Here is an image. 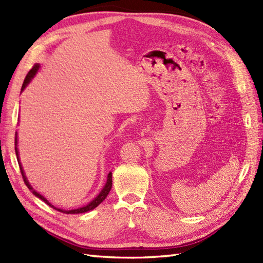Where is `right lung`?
I'll list each match as a JSON object with an SVG mask.
<instances>
[{"instance_id": "1", "label": "right lung", "mask_w": 263, "mask_h": 263, "mask_svg": "<svg viewBox=\"0 0 263 263\" xmlns=\"http://www.w3.org/2000/svg\"><path fill=\"white\" fill-rule=\"evenodd\" d=\"M39 69H40V64H39V63H36V64H34V66H33L32 69L30 70V72L28 73V76L25 77V80H24L23 85H22V89H21L22 91L25 89L26 86H28V84L31 82V80L35 77V74L37 73ZM15 153H16L17 162H18V165H20V170H21L22 177H23V180H24V182H25L26 186L29 187V190H31V192H32L33 194H34V196H35L36 198L41 199V200H42V201H44L45 203L48 204L49 206H51V208H53V209H55L57 211L63 212V213H66V214H78V213H84V212H87V211H91V210H93V209H96V208L101 203V202L104 201V199L107 197V194H109V192H110V190H111V187H112V172H109V174H107L106 183H105V185L103 186V189L101 190V192L98 194L97 198H94V199L90 202V203H87L86 205H84V206H82V208L73 209V210H63V209L55 208L54 205L51 204L50 202H49V200L46 199V198H44V196H42L41 193H39L37 191H35L34 189H33V186L30 184L29 180L26 179V176H25L24 170H23V167H22V164H21V161H20V157H18V149H17V132L15 133Z\"/></svg>"}]
</instances>
